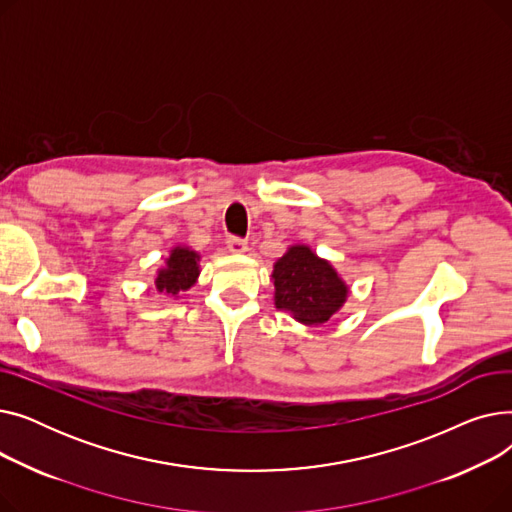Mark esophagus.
Instances as JSON below:
<instances>
[{
    "instance_id": "esophagus-1",
    "label": "esophagus",
    "mask_w": 512,
    "mask_h": 512,
    "mask_svg": "<svg viewBox=\"0 0 512 512\" xmlns=\"http://www.w3.org/2000/svg\"><path fill=\"white\" fill-rule=\"evenodd\" d=\"M226 247L230 253H245L247 251V240L240 236H228Z\"/></svg>"
}]
</instances>
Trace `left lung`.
Masks as SVG:
<instances>
[{"label":"left lung","instance_id":"8db88e82","mask_svg":"<svg viewBox=\"0 0 512 512\" xmlns=\"http://www.w3.org/2000/svg\"><path fill=\"white\" fill-rule=\"evenodd\" d=\"M276 307L292 313L301 324L328 321L346 301L348 288L334 267L309 247L294 245L274 265Z\"/></svg>","mask_w":512,"mask_h":512}]
</instances>
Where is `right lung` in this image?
Instances as JSON below:
<instances>
[{"instance_id": "obj_1", "label": "right lung", "mask_w": 512, "mask_h": 512, "mask_svg": "<svg viewBox=\"0 0 512 512\" xmlns=\"http://www.w3.org/2000/svg\"><path fill=\"white\" fill-rule=\"evenodd\" d=\"M199 276V255L191 249L176 247L168 257V265L159 270L155 278V288L159 292H168L178 297L180 292L188 290Z\"/></svg>"}]
</instances>
